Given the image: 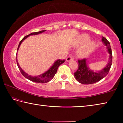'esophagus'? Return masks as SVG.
Wrapping results in <instances>:
<instances>
[{
	"instance_id": "34e87169",
	"label": "esophagus",
	"mask_w": 123,
	"mask_h": 123,
	"mask_svg": "<svg viewBox=\"0 0 123 123\" xmlns=\"http://www.w3.org/2000/svg\"><path fill=\"white\" fill-rule=\"evenodd\" d=\"M73 60V57H71V56H68V57H67L66 61H67V62H69V61H71V60Z\"/></svg>"
}]
</instances>
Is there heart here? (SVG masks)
Returning <instances> with one entry per match:
<instances>
[{
	"label": "heart",
	"instance_id": "obj_1",
	"mask_svg": "<svg viewBox=\"0 0 123 123\" xmlns=\"http://www.w3.org/2000/svg\"><path fill=\"white\" fill-rule=\"evenodd\" d=\"M89 39L88 35L86 34H83L79 37L77 39L76 43L77 44H80L84 43L88 41ZM94 47V43L93 41H88L86 43L83 45V46L79 50V54L82 56H86L87 55L91 53L93 50Z\"/></svg>",
	"mask_w": 123,
	"mask_h": 123
}]
</instances>
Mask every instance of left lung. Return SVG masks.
I'll return each mask as SVG.
<instances>
[{
	"mask_svg": "<svg viewBox=\"0 0 123 123\" xmlns=\"http://www.w3.org/2000/svg\"><path fill=\"white\" fill-rule=\"evenodd\" d=\"M110 54L109 61L106 66L99 71H94L89 67L87 59L78 60L79 66L77 71L74 73V77L79 82L82 84L89 85L98 82L107 75L112 63V54L110 42L106 38L103 37L101 39Z\"/></svg>",
	"mask_w": 123,
	"mask_h": 123,
	"instance_id": "8db88e82",
	"label": "left lung"
}]
</instances>
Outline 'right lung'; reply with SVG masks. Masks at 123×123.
<instances>
[{
    "label": "right lung",
    "mask_w": 123,
    "mask_h": 123,
    "mask_svg": "<svg viewBox=\"0 0 123 123\" xmlns=\"http://www.w3.org/2000/svg\"><path fill=\"white\" fill-rule=\"evenodd\" d=\"M46 30H42L38 32H32L31 34H29L28 36H25L23 38L19 43V45H18V49H17V54H16V60H17V64L18 67L19 68L21 73L23 74L24 77H25L26 79H28V80L31 81L35 82H37V83H41V84H44V83H46L47 82H49L52 79H53L54 76H55V74L56 73L57 70L59 67L61 65V64L64 63L65 62V60H57L56 61H55L54 64H53L50 68L49 69L47 70L46 72H45L44 73L39 75L33 76L31 75H28L22 69V68L20 67L19 63H18V61H17V53L18 50H19V47L20 44H22V43L23 42L25 39L28 38L29 36H31V35H37L38 34H42V33L44 32Z\"/></svg>",
    "instance_id": "add662e5"
}]
</instances>
